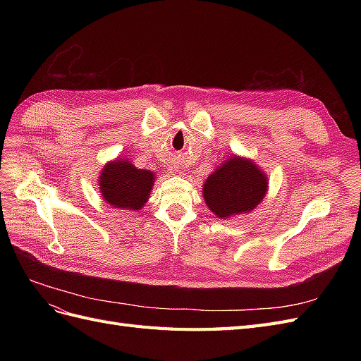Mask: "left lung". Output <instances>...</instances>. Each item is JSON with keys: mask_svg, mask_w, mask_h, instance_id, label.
Returning a JSON list of instances; mask_svg holds the SVG:
<instances>
[{"mask_svg": "<svg viewBox=\"0 0 361 361\" xmlns=\"http://www.w3.org/2000/svg\"><path fill=\"white\" fill-rule=\"evenodd\" d=\"M267 174L253 161L233 155L207 176L203 199L207 207L220 218L247 214L265 199Z\"/></svg>", "mask_w": 361, "mask_h": 361, "instance_id": "left-lung-1", "label": "left lung"}]
</instances>
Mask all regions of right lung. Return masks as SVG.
Segmentation results:
<instances>
[{"instance_id": "right-lung-1", "label": "right lung", "mask_w": 361, "mask_h": 361, "mask_svg": "<svg viewBox=\"0 0 361 361\" xmlns=\"http://www.w3.org/2000/svg\"><path fill=\"white\" fill-rule=\"evenodd\" d=\"M154 182V171L137 169L123 158L105 164L99 174L104 200L118 209H141L149 199Z\"/></svg>"}]
</instances>
